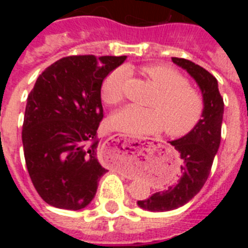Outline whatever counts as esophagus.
Returning a JSON list of instances; mask_svg holds the SVG:
<instances>
[{
  "label": "esophagus",
  "mask_w": 248,
  "mask_h": 248,
  "mask_svg": "<svg viewBox=\"0 0 248 248\" xmlns=\"http://www.w3.org/2000/svg\"><path fill=\"white\" fill-rule=\"evenodd\" d=\"M114 137H118V138H120V137H122V135H120V134H115V135H114Z\"/></svg>",
  "instance_id": "esophagus-1"
}]
</instances>
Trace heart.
I'll list each match as a JSON object with an SVG mask.
<instances>
[{
	"mask_svg": "<svg viewBox=\"0 0 248 248\" xmlns=\"http://www.w3.org/2000/svg\"><path fill=\"white\" fill-rule=\"evenodd\" d=\"M143 72L159 91L150 104L154 109L128 105L114 115V125L131 134H151L164 128L165 134L171 138L190 134L205 114V99L201 92L189 85V79L184 74L169 65H148ZM126 78L128 72L123 67L115 68L105 77L100 87L103 102L119 104L124 99Z\"/></svg>",
	"mask_w": 248,
	"mask_h": 248,
	"instance_id": "1",
	"label": "heart"
}]
</instances>
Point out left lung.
<instances>
[{
	"instance_id": "obj_1",
	"label": "left lung",
	"mask_w": 248,
	"mask_h": 248,
	"mask_svg": "<svg viewBox=\"0 0 248 248\" xmlns=\"http://www.w3.org/2000/svg\"><path fill=\"white\" fill-rule=\"evenodd\" d=\"M171 61L186 69L198 82L205 99V114L200 124L190 134L170 141L183 159L181 176L164 191L155 192L149 199L138 201L140 207L150 211H170L189 202L205 185L221 141L223 99L216 78L191 61L177 57H172Z\"/></svg>"
}]
</instances>
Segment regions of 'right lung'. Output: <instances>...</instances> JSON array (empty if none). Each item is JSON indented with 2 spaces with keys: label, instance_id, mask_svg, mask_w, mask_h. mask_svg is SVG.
<instances>
[{
  "label": "right lung",
  "instance_id": "1",
  "mask_svg": "<svg viewBox=\"0 0 248 248\" xmlns=\"http://www.w3.org/2000/svg\"><path fill=\"white\" fill-rule=\"evenodd\" d=\"M126 56H69L37 78L26 105L22 143L34 189L48 205L80 210L93 200L100 176V87Z\"/></svg>",
  "mask_w": 248,
  "mask_h": 248
}]
</instances>
